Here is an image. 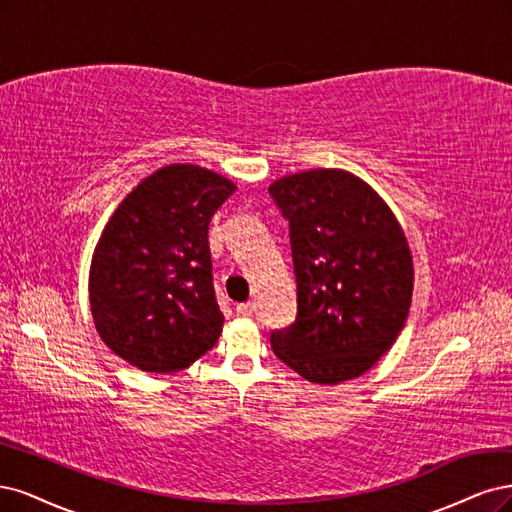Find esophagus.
I'll return each instance as SVG.
<instances>
[{
  "label": "esophagus",
  "instance_id": "34e87169",
  "mask_svg": "<svg viewBox=\"0 0 512 512\" xmlns=\"http://www.w3.org/2000/svg\"><path fill=\"white\" fill-rule=\"evenodd\" d=\"M255 312V304L253 302H242L236 306V315L238 317H251Z\"/></svg>",
  "mask_w": 512,
  "mask_h": 512
}]
</instances>
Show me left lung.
I'll list each match as a JSON object with an SVG mask.
<instances>
[{
    "label": "left lung",
    "instance_id": "left-lung-1",
    "mask_svg": "<svg viewBox=\"0 0 512 512\" xmlns=\"http://www.w3.org/2000/svg\"><path fill=\"white\" fill-rule=\"evenodd\" d=\"M289 221L298 317L270 338L274 355L317 385L368 372L402 332L412 300L410 246L366 180L317 168L268 187Z\"/></svg>",
    "mask_w": 512,
    "mask_h": 512
}]
</instances>
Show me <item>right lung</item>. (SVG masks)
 <instances>
[{"mask_svg": "<svg viewBox=\"0 0 512 512\" xmlns=\"http://www.w3.org/2000/svg\"><path fill=\"white\" fill-rule=\"evenodd\" d=\"M234 191L217 172L172 163L112 212L93 251L89 302L97 334L127 364L172 374L219 340L208 225Z\"/></svg>", "mask_w": 512, "mask_h": 512, "instance_id": "1", "label": "right lung"}]
</instances>
